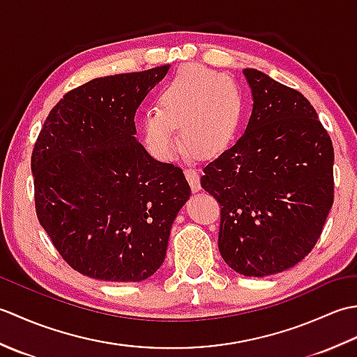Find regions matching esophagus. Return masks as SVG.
Here are the masks:
<instances>
[{
  "label": "esophagus",
  "mask_w": 357,
  "mask_h": 357,
  "mask_svg": "<svg viewBox=\"0 0 357 357\" xmlns=\"http://www.w3.org/2000/svg\"><path fill=\"white\" fill-rule=\"evenodd\" d=\"M185 176H187V181L190 183V187L192 190L196 193L201 190V181H199V170L196 169V167H192L188 165L185 169Z\"/></svg>",
  "instance_id": "esophagus-1"
}]
</instances>
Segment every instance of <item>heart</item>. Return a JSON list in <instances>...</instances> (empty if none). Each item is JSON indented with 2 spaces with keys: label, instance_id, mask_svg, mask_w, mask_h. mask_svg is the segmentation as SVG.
I'll return each instance as SVG.
<instances>
[{
  "label": "heart",
  "instance_id": "heart-1",
  "mask_svg": "<svg viewBox=\"0 0 357 357\" xmlns=\"http://www.w3.org/2000/svg\"><path fill=\"white\" fill-rule=\"evenodd\" d=\"M159 110L141 121L147 150L172 161L185 146L196 155L211 156L230 146L244 116V96L236 81L199 66H188L159 93ZM181 126V135L177 127Z\"/></svg>",
  "mask_w": 357,
  "mask_h": 357
}]
</instances>
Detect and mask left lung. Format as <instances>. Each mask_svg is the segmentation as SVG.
Segmentation results:
<instances>
[{"label":"left lung","mask_w":357,"mask_h":357,"mask_svg":"<svg viewBox=\"0 0 357 357\" xmlns=\"http://www.w3.org/2000/svg\"><path fill=\"white\" fill-rule=\"evenodd\" d=\"M253 109L244 135L204 167L201 185L221 206L218 247L239 275L262 278L312 252L333 206L335 150L298 90L242 70Z\"/></svg>","instance_id":"1"}]
</instances>
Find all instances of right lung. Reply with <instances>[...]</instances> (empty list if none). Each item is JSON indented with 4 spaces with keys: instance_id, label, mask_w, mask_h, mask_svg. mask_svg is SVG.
<instances>
[{
    "instance_id": "add662e5",
    "label": "right lung",
    "mask_w": 357,
    "mask_h": 357,
    "mask_svg": "<svg viewBox=\"0 0 357 357\" xmlns=\"http://www.w3.org/2000/svg\"><path fill=\"white\" fill-rule=\"evenodd\" d=\"M170 66L96 78L66 93L32 153L36 215L73 270L139 282L161 267L190 198L183 170L136 139L135 113Z\"/></svg>"
}]
</instances>
